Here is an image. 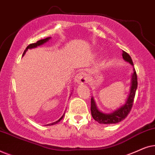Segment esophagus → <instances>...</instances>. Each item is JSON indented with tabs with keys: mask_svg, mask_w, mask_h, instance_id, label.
I'll return each instance as SVG.
<instances>
[{
	"mask_svg": "<svg viewBox=\"0 0 155 155\" xmlns=\"http://www.w3.org/2000/svg\"><path fill=\"white\" fill-rule=\"evenodd\" d=\"M75 80L78 84H84L87 81V76L84 72H80L76 75Z\"/></svg>",
	"mask_w": 155,
	"mask_h": 155,
	"instance_id": "obj_1",
	"label": "esophagus"
}]
</instances>
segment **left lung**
Returning <instances> with one entry per match:
<instances>
[{
  "instance_id": "1",
  "label": "left lung",
  "mask_w": 155,
  "mask_h": 155,
  "mask_svg": "<svg viewBox=\"0 0 155 155\" xmlns=\"http://www.w3.org/2000/svg\"><path fill=\"white\" fill-rule=\"evenodd\" d=\"M123 58L125 61H128L133 65L132 58L128 53L123 51ZM137 87V73L135 71V68H133V73L132 76V82H131L130 92L129 94L128 98L127 99L125 104L118 109L116 111H114L111 114H104L99 111L95 105L94 101L93 98L91 99V114L93 118L97 120L99 124H117L126 118V116L130 113L131 109H132L133 101L135 95V92Z\"/></svg>"
}]
</instances>
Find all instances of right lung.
I'll list each match as a JSON object with an SVG mask.
<instances>
[{"label":"right lung","instance_id":"1","mask_svg":"<svg viewBox=\"0 0 155 155\" xmlns=\"http://www.w3.org/2000/svg\"><path fill=\"white\" fill-rule=\"evenodd\" d=\"M50 39H51V37H47V38H46V39H41V40H39V41H37V42H36V43L30 44H29V45L27 46V47L26 48V49L25 50L24 53H23V55H24V54H25V52H26V51H27V49H28V48H35V47H37V46H38L41 45V44H44V43H45V42L47 41L48 40H49ZM63 116H64V114H63V115L62 116H61V118H60V119H58V120H57V121H56V122H54V123H52V124H47V126H51V125L56 124L57 123H58L59 121H60V120H61V119H62V118H63Z\"/></svg>","mask_w":155,"mask_h":155}]
</instances>
